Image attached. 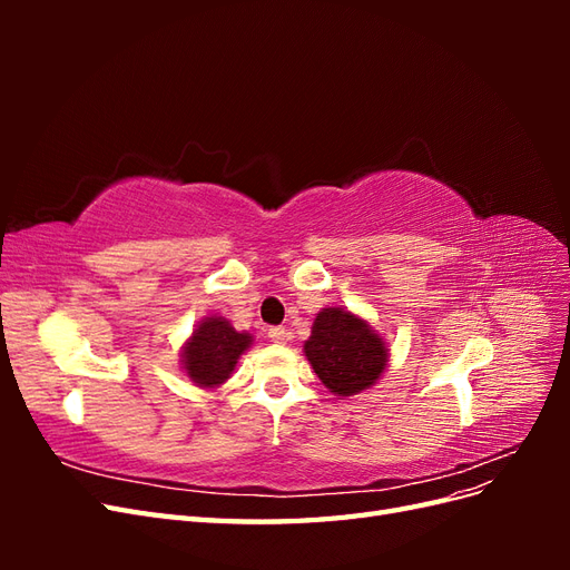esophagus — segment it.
Masks as SVG:
<instances>
[{
  "mask_svg": "<svg viewBox=\"0 0 570 570\" xmlns=\"http://www.w3.org/2000/svg\"><path fill=\"white\" fill-rule=\"evenodd\" d=\"M268 337H271V342H275V344H285V342L289 340V333L285 331V327L275 325V327H271V331H268Z\"/></svg>",
  "mask_w": 570,
  "mask_h": 570,
  "instance_id": "obj_1",
  "label": "esophagus"
}]
</instances>
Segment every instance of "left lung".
Wrapping results in <instances>:
<instances>
[{"instance_id":"8db88e82","label":"left lung","mask_w":570,"mask_h":570,"mask_svg":"<svg viewBox=\"0 0 570 570\" xmlns=\"http://www.w3.org/2000/svg\"><path fill=\"white\" fill-rule=\"evenodd\" d=\"M304 354L321 383L337 396H352L375 385L390 358L385 340L368 321L340 306L316 314Z\"/></svg>"}]
</instances>
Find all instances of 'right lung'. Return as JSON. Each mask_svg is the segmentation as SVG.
Instances as JSON below:
<instances>
[{
    "mask_svg": "<svg viewBox=\"0 0 570 570\" xmlns=\"http://www.w3.org/2000/svg\"><path fill=\"white\" fill-rule=\"evenodd\" d=\"M252 342L249 333H237L223 316H206L183 344V371L195 385L214 390L228 381Z\"/></svg>",
    "mask_w": 570,
    "mask_h": 570,
    "instance_id": "1",
    "label": "right lung"
}]
</instances>
